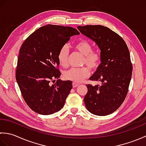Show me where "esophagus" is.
Listing matches in <instances>:
<instances>
[{"mask_svg":"<svg viewBox=\"0 0 146 146\" xmlns=\"http://www.w3.org/2000/svg\"><path fill=\"white\" fill-rule=\"evenodd\" d=\"M73 86L74 88L75 87H77V86H78V85H79V83H75V82H73Z\"/></svg>","mask_w":146,"mask_h":146,"instance_id":"esophagus-1","label":"esophagus"}]
</instances>
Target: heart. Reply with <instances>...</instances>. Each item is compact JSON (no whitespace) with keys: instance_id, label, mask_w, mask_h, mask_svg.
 Listing matches in <instances>:
<instances>
[{"instance_id":"1","label":"heart","mask_w":146,"mask_h":146,"mask_svg":"<svg viewBox=\"0 0 146 146\" xmlns=\"http://www.w3.org/2000/svg\"><path fill=\"white\" fill-rule=\"evenodd\" d=\"M75 48L80 53L84 56L82 64H86L91 69L95 70L99 66L101 63V56L100 52L92 50V46L90 42L86 40H82L75 45ZM69 57V48L67 44L62 46L58 54L59 63L62 66H66ZM90 75L89 68L83 66L76 68H71L64 71V78L70 81L75 83L82 82L85 78Z\"/></svg>"}]
</instances>
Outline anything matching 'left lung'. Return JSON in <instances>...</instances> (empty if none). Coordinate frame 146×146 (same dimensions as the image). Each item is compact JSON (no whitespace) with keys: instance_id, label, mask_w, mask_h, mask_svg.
<instances>
[{"instance_id":"1","label":"left lung","mask_w":146,"mask_h":146,"mask_svg":"<svg viewBox=\"0 0 146 146\" xmlns=\"http://www.w3.org/2000/svg\"><path fill=\"white\" fill-rule=\"evenodd\" d=\"M77 28L100 50L101 63L90 79L100 81L102 85H86V108L96 115H107L120 107L127 94L132 72L128 47L118 34L107 27L87 25Z\"/></svg>"}]
</instances>
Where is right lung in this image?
Returning <instances> with one entry per match:
<instances>
[{
    "instance_id": "right-lung-1",
    "label": "right lung",
    "mask_w": 146,
    "mask_h": 146,
    "mask_svg": "<svg viewBox=\"0 0 146 146\" xmlns=\"http://www.w3.org/2000/svg\"><path fill=\"white\" fill-rule=\"evenodd\" d=\"M78 35L73 27L48 24L37 29L22 44L15 79L26 103L35 112L50 115L63 107L73 86L71 81L59 79L58 54L70 37ZM54 79L57 82L51 85Z\"/></svg>"
}]
</instances>
